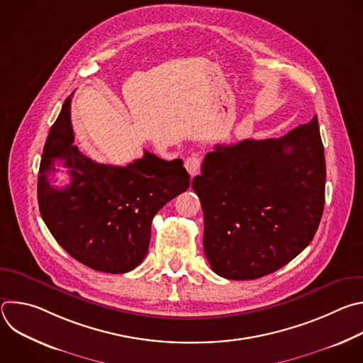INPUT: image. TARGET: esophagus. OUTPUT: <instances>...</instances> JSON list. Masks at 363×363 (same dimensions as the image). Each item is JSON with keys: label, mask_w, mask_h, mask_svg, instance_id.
Masks as SVG:
<instances>
[{"label": "esophagus", "mask_w": 363, "mask_h": 363, "mask_svg": "<svg viewBox=\"0 0 363 363\" xmlns=\"http://www.w3.org/2000/svg\"><path fill=\"white\" fill-rule=\"evenodd\" d=\"M199 168H201V158H199L198 153L191 155V157H188L185 160V169L189 172L191 177L198 175L199 174Z\"/></svg>", "instance_id": "obj_1"}]
</instances>
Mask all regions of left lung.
<instances>
[{
	"mask_svg": "<svg viewBox=\"0 0 363 363\" xmlns=\"http://www.w3.org/2000/svg\"><path fill=\"white\" fill-rule=\"evenodd\" d=\"M325 184L316 116L279 139L217 145L192 179L213 272L254 280L291 262L316 234Z\"/></svg>",
	"mask_w": 363,
	"mask_h": 363,
	"instance_id": "obj_1",
	"label": "left lung"
}]
</instances>
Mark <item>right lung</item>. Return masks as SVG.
<instances>
[{
  "mask_svg": "<svg viewBox=\"0 0 363 363\" xmlns=\"http://www.w3.org/2000/svg\"><path fill=\"white\" fill-rule=\"evenodd\" d=\"M67 97L51 126L38 171L37 198L43 221L56 241L82 264L122 274L147 254L153 217L186 191L189 174L181 160L164 161L145 150L126 167L97 164L73 145ZM57 166L69 171L65 189L50 185Z\"/></svg>",
  "mask_w": 363,
  "mask_h": 363,
  "instance_id": "add662e5",
  "label": "right lung"
}]
</instances>
